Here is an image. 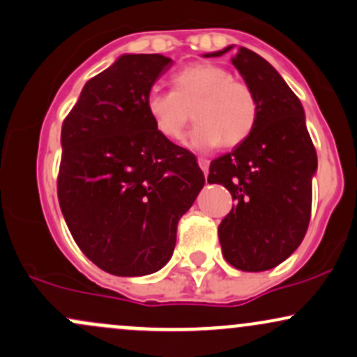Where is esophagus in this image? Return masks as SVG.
I'll return each mask as SVG.
<instances>
[{
	"label": "esophagus",
	"instance_id": "obj_1",
	"mask_svg": "<svg viewBox=\"0 0 357 357\" xmlns=\"http://www.w3.org/2000/svg\"><path fill=\"white\" fill-rule=\"evenodd\" d=\"M197 162H199V167H200V169H202L204 174L207 175L208 174V167H211V162H208L207 158H204V157H200Z\"/></svg>",
	"mask_w": 357,
	"mask_h": 357
}]
</instances>
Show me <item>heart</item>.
<instances>
[{
  "label": "heart",
  "mask_w": 357,
  "mask_h": 357,
  "mask_svg": "<svg viewBox=\"0 0 357 357\" xmlns=\"http://www.w3.org/2000/svg\"><path fill=\"white\" fill-rule=\"evenodd\" d=\"M172 90H152L145 108L155 130L169 140L183 137L194 108L197 120L188 137L195 149L241 145L254 132L259 102L254 90L230 70L215 63L200 61L183 66L170 78Z\"/></svg>",
  "instance_id": "b5f03b06"
}]
</instances>
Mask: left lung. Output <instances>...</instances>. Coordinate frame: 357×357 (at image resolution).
<instances>
[{
    "instance_id": "obj_1",
    "label": "left lung",
    "mask_w": 357,
    "mask_h": 357,
    "mask_svg": "<svg viewBox=\"0 0 357 357\" xmlns=\"http://www.w3.org/2000/svg\"><path fill=\"white\" fill-rule=\"evenodd\" d=\"M230 60L257 96L259 119L245 142L212 160L207 182L236 200L219 225L225 261L261 272L286 261L307 232L317 155L303 105L271 63L242 46Z\"/></svg>"
}]
</instances>
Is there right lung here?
<instances>
[{"mask_svg": "<svg viewBox=\"0 0 357 357\" xmlns=\"http://www.w3.org/2000/svg\"><path fill=\"white\" fill-rule=\"evenodd\" d=\"M172 65L162 54H121L88 79L63 121L58 202L77 245L108 274L162 269L205 183L195 155L162 137L145 108Z\"/></svg>", "mask_w": 357, "mask_h": 357, "instance_id": "1", "label": "right lung"}]
</instances>
